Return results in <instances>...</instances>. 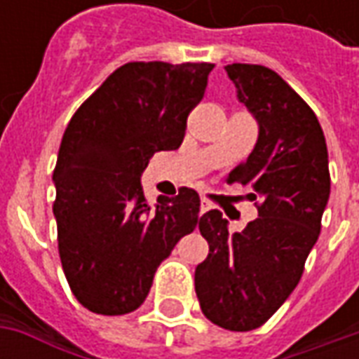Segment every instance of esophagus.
<instances>
[{"label": "esophagus", "mask_w": 359, "mask_h": 359, "mask_svg": "<svg viewBox=\"0 0 359 359\" xmlns=\"http://www.w3.org/2000/svg\"><path fill=\"white\" fill-rule=\"evenodd\" d=\"M211 210V203L208 202V200H202V203H200V213H205V211Z\"/></svg>", "instance_id": "1"}]
</instances>
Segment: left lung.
I'll use <instances>...</instances> for the list:
<instances>
[{"label":"left lung","instance_id":"1","mask_svg":"<svg viewBox=\"0 0 359 359\" xmlns=\"http://www.w3.org/2000/svg\"><path fill=\"white\" fill-rule=\"evenodd\" d=\"M225 71L259 126L248 159L229 175V182L254 190L257 219L229 233L221 211L203 213L198 226L210 254L196 267L194 285L211 323L252 331L300 283L321 231L331 175L321 125L300 95L264 65L233 63Z\"/></svg>","mask_w":359,"mask_h":359}]
</instances>
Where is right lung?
<instances>
[{"label": "right lung", "instance_id": "add662e5", "mask_svg": "<svg viewBox=\"0 0 359 359\" xmlns=\"http://www.w3.org/2000/svg\"><path fill=\"white\" fill-rule=\"evenodd\" d=\"M213 67L126 63L67 125L53 171L59 257L74 298L94 313L140 308L159 264L198 225L196 190L149 208L140 177L156 151L182 144Z\"/></svg>", "mask_w": 359, "mask_h": 359}]
</instances>
